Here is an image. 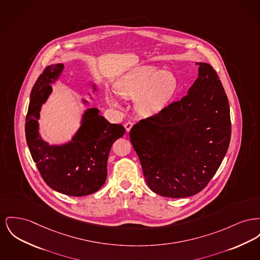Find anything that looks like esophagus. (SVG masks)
<instances>
[{"label":"esophagus","instance_id":"1","mask_svg":"<svg viewBox=\"0 0 260 260\" xmlns=\"http://www.w3.org/2000/svg\"><path fill=\"white\" fill-rule=\"evenodd\" d=\"M133 125H134V123H133L132 122H125V123H124V127H125V131L128 133V132L132 129Z\"/></svg>","mask_w":260,"mask_h":260}]
</instances>
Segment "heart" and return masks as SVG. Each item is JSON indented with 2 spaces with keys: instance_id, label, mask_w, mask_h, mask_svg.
<instances>
[{
  "instance_id": "1",
  "label": "heart",
  "mask_w": 260,
  "mask_h": 260,
  "mask_svg": "<svg viewBox=\"0 0 260 260\" xmlns=\"http://www.w3.org/2000/svg\"><path fill=\"white\" fill-rule=\"evenodd\" d=\"M178 78L171 71H161L150 64L138 66L120 77L116 83L117 92L124 98H137L138 111L147 116L161 113L178 91ZM108 103L118 106L115 95L107 94Z\"/></svg>"
}]
</instances>
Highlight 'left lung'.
<instances>
[{
  "mask_svg": "<svg viewBox=\"0 0 260 260\" xmlns=\"http://www.w3.org/2000/svg\"><path fill=\"white\" fill-rule=\"evenodd\" d=\"M196 64L199 77L187 94L129 132L146 183L161 197L181 199L199 193L229 148L227 95L209 63Z\"/></svg>",
  "mask_w": 260,
  "mask_h": 260,
  "instance_id": "obj_1",
  "label": "left lung"
}]
</instances>
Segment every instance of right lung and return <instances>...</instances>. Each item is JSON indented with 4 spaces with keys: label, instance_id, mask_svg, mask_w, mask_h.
Instances as JSON below:
<instances>
[{
    "label": "right lung",
    "instance_id": "obj_1",
    "mask_svg": "<svg viewBox=\"0 0 260 260\" xmlns=\"http://www.w3.org/2000/svg\"><path fill=\"white\" fill-rule=\"evenodd\" d=\"M62 63L47 67L30 94L25 122V137L33 161L45 183L54 190L70 197H84L99 190L107 179V160L113 143L125 133L122 124L108 122L99 109H86L72 139L50 144L39 133L40 111L61 76ZM92 93L96 84L92 83ZM89 96L91 93L88 94ZM83 106L88 104L81 100Z\"/></svg>",
    "mask_w": 260,
    "mask_h": 260
}]
</instances>
